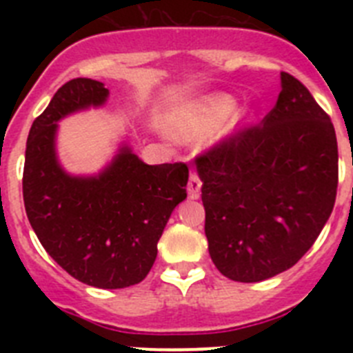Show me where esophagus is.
I'll list each match as a JSON object with an SVG mask.
<instances>
[{"instance_id":"obj_1","label":"esophagus","mask_w":353,"mask_h":353,"mask_svg":"<svg viewBox=\"0 0 353 353\" xmlns=\"http://www.w3.org/2000/svg\"><path fill=\"white\" fill-rule=\"evenodd\" d=\"M199 191H201V179L196 171H191L189 174V182H187V192L192 199H196L199 196Z\"/></svg>"}]
</instances>
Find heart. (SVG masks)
I'll return each instance as SVG.
<instances>
[{
	"label": "heart",
	"instance_id": "b5f03b06",
	"mask_svg": "<svg viewBox=\"0 0 353 353\" xmlns=\"http://www.w3.org/2000/svg\"><path fill=\"white\" fill-rule=\"evenodd\" d=\"M233 109H235V101L232 97H210L205 102H201L198 108L192 109L189 117L183 120L180 130L185 138H194L198 134L217 125L219 121H223L228 114L232 113Z\"/></svg>",
	"mask_w": 353,
	"mask_h": 353
}]
</instances>
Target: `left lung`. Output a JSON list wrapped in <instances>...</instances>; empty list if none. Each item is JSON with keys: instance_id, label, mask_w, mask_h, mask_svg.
I'll use <instances>...</instances> for the list:
<instances>
[{"instance_id": "8db88e82", "label": "left lung", "mask_w": 353, "mask_h": 353, "mask_svg": "<svg viewBox=\"0 0 353 353\" xmlns=\"http://www.w3.org/2000/svg\"><path fill=\"white\" fill-rule=\"evenodd\" d=\"M277 102L196 157L208 252L223 276L258 283L310 251L334 208L338 139L329 114L281 72Z\"/></svg>"}]
</instances>
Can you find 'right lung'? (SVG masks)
<instances>
[{"label":"right lung","mask_w":353,"mask_h":353,"mask_svg":"<svg viewBox=\"0 0 353 353\" xmlns=\"http://www.w3.org/2000/svg\"><path fill=\"white\" fill-rule=\"evenodd\" d=\"M109 90L77 77L35 118L26 143L23 198L31 228L49 256L81 283L117 290L138 285L157 258L171 212L187 196L185 162L148 166L129 148L97 179H76L56 161V121L101 105Z\"/></svg>","instance_id":"1"}]
</instances>
